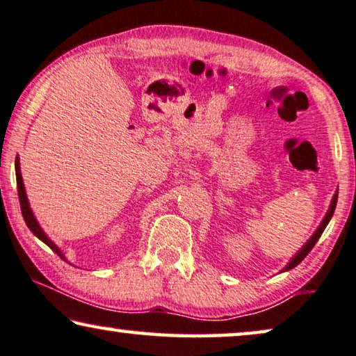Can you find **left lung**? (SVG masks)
<instances>
[{
    "label": "left lung",
    "instance_id": "1",
    "mask_svg": "<svg viewBox=\"0 0 356 356\" xmlns=\"http://www.w3.org/2000/svg\"><path fill=\"white\" fill-rule=\"evenodd\" d=\"M336 204H337V193L334 194V197H332V202H331V207H329V210H327V213H326V216H324V220L321 221V225L318 226V229L315 231V234L312 236L310 239H308V242L305 245L302 247L300 250L297 252L296 255L292 257L291 259V261L289 264H287V266L284 268V270L282 271H289V270H292V268H296L298 264H300V261L305 259V257L310 254V250L313 249V247H315V244L318 242V239L321 238V234H323V231H324V228H326L327 226V223H329V220L332 218V215H334V210H336Z\"/></svg>",
    "mask_w": 356,
    "mask_h": 356
}]
</instances>
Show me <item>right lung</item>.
I'll list each match as a JSON object with an SVG mask.
<instances>
[{
    "mask_svg": "<svg viewBox=\"0 0 356 356\" xmlns=\"http://www.w3.org/2000/svg\"><path fill=\"white\" fill-rule=\"evenodd\" d=\"M15 178H17V193H19V200H20V210H22V216H24L25 223H27V226H29V229L32 231V233H33L35 236H37V238H38L40 241H43L44 244L48 245L51 250H54L56 254H58V255L60 257V259L65 260V257H64L63 252L59 250V247L56 245L54 242L51 241V239L48 238V236L44 234V231L41 229V226L38 225L37 218H35V216H33L32 209H30V205H29L27 194H25V188H24V181H22V175H20L19 159H15Z\"/></svg>",
    "mask_w": 356,
    "mask_h": 356,
    "instance_id": "1",
    "label": "right lung"
}]
</instances>
